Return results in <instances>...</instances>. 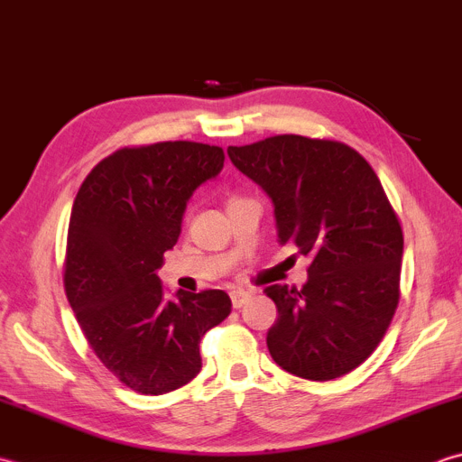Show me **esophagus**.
I'll list each match as a JSON object with an SVG mask.
<instances>
[{
    "instance_id": "1",
    "label": "esophagus",
    "mask_w": 462,
    "mask_h": 462,
    "mask_svg": "<svg viewBox=\"0 0 462 462\" xmlns=\"http://www.w3.org/2000/svg\"><path fill=\"white\" fill-rule=\"evenodd\" d=\"M230 298H232V306L238 310V309H242V306L250 300V294L244 292V291H232Z\"/></svg>"
}]
</instances>
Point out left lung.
Here are the masks:
<instances>
[{
    "instance_id": "1",
    "label": "left lung",
    "mask_w": 462,
    "mask_h": 462,
    "mask_svg": "<svg viewBox=\"0 0 462 462\" xmlns=\"http://www.w3.org/2000/svg\"><path fill=\"white\" fill-rule=\"evenodd\" d=\"M228 156L273 198L280 244L310 258L300 291H264L278 309L270 355L306 381L348 374L381 345L401 298L402 228L381 180L346 143L296 134Z\"/></svg>"
}]
</instances>
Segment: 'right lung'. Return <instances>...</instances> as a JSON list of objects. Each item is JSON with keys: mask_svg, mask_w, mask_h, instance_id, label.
I'll list each match as a JSON object with an SVG mask.
<instances>
[{"mask_svg": "<svg viewBox=\"0 0 462 462\" xmlns=\"http://www.w3.org/2000/svg\"><path fill=\"white\" fill-rule=\"evenodd\" d=\"M224 150L198 142L128 146L79 186L69 216L63 288L89 348L124 386L166 394L200 373V340L230 314L224 291L166 302L156 270L174 248L186 202L218 176Z\"/></svg>", "mask_w": 462, "mask_h": 462, "instance_id": "obj_1", "label": "right lung"}]
</instances>
